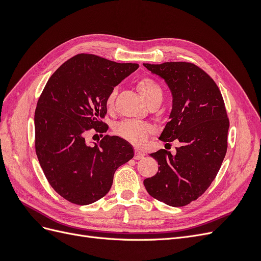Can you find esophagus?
I'll return each instance as SVG.
<instances>
[{
    "mask_svg": "<svg viewBox=\"0 0 261 261\" xmlns=\"http://www.w3.org/2000/svg\"><path fill=\"white\" fill-rule=\"evenodd\" d=\"M145 156V154L143 153V152H141V151H139V150H135V156H134V158H135V160H140V159H143V158Z\"/></svg>",
    "mask_w": 261,
    "mask_h": 261,
    "instance_id": "1",
    "label": "esophagus"
}]
</instances>
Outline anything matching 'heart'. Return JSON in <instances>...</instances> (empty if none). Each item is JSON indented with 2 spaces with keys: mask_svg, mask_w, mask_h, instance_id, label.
<instances>
[{
  "mask_svg": "<svg viewBox=\"0 0 261 261\" xmlns=\"http://www.w3.org/2000/svg\"><path fill=\"white\" fill-rule=\"evenodd\" d=\"M137 89L141 97L144 98L146 103L149 106L155 101H161L163 97V90L161 86L152 78L144 77L137 82ZM117 93V88H113L107 97V105L111 107ZM114 132L120 136L133 144L141 145L147 140L148 136L153 132L152 126L147 123H139L135 121H123L117 123L114 127Z\"/></svg>",
  "mask_w": 261,
  "mask_h": 261,
  "instance_id": "b5f03b06",
  "label": "heart"
}]
</instances>
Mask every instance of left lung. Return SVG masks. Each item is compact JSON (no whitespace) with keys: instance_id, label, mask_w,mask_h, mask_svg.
Here are the masks:
<instances>
[{"instance_id":"1","label":"left lung","mask_w":261,"mask_h":261,"mask_svg":"<svg viewBox=\"0 0 261 261\" xmlns=\"http://www.w3.org/2000/svg\"><path fill=\"white\" fill-rule=\"evenodd\" d=\"M144 66L163 78L173 98L170 121L159 139L181 144L175 154L165 149L150 154L160 167L144 185L156 200L183 207L207 191L223 162L230 127L224 101L212 78L193 63Z\"/></svg>"}]
</instances>
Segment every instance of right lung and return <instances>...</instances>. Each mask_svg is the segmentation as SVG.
Segmentation results:
<instances>
[{
  "label": "right lung",
  "mask_w": 261,
  "mask_h": 261,
  "mask_svg": "<svg viewBox=\"0 0 261 261\" xmlns=\"http://www.w3.org/2000/svg\"><path fill=\"white\" fill-rule=\"evenodd\" d=\"M138 67L82 53L63 63L46 83L35 111L36 153L49 184L69 202L102 198L116 169L134 156L132 145L121 137L106 135L90 145L87 136L108 130L102 122L108 94Z\"/></svg>",
  "instance_id": "obj_1"
}]
</instances>
